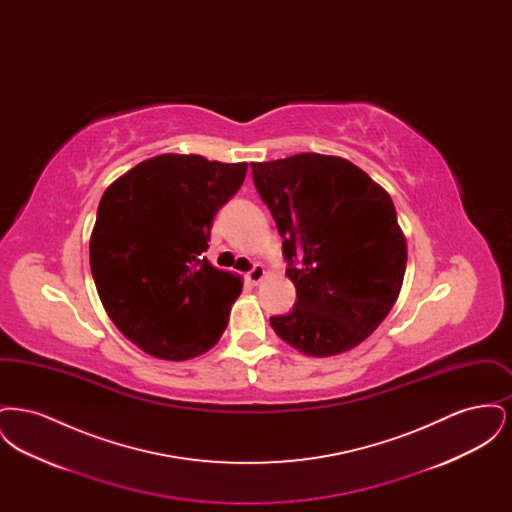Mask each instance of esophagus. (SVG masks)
<instances>
[{
  "mask_svg": "<svg viewBox=\"0 0 512 512\" xmlns=\"http://www.w3.org/2000/svg\"><path fill=\"white\" fill-rule=\"evenodd\" d=\"M265 276H267V272H265V268L261 267V265L251 268V270L245 274L247 282H249V284H253V286L261 284V280H263Z\"/></svg>",
  "mask_w": 512,
  "mask_h": 512,
  "instance_id": "1",
  "label": "esophagus"
}]
</instances>
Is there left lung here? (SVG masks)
I'll list each match as a JSON object with an SVG mask.
<instances>
[{"instance_id":"obj_1","label":"left lung","mask_w":512,"mask_h":512,"mask_svg":"<svg viewBox=\"0 0 512 512\" xmlns=\"http://www.w3.org/2000/svg\"><path fill=\"white\" fill-rule=\"evenodd\" d=\"M251 171L297 292L292 313L270 318L276 336L309 357L357 347L403 286L407 240L390 194L336 155L299 153Z\"/></svg>"}]
</instances>
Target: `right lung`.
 Returning <instances> with one entry per match:
<instances>
[{
    "label": "right lung",
    "mask_w": 512,
    "mask_h": 512,
    "mask_svg": "<svg viewBox=\"0 0 512 512\" xmlns=\"http://www.w3.org/2000/svg\"><path fill=\"white\" fill-rule=\"evenodd\" d=\"M247 163L163 153L119 176L101 197L90 267L105 313L124 338L163 361L207 353L242 293L238 274L203 253Z\"/></svg>",
    "instance_id": "right-lung-1"
}]
</instances>
